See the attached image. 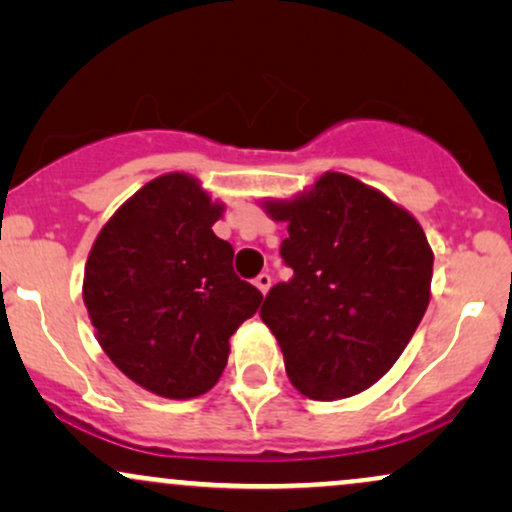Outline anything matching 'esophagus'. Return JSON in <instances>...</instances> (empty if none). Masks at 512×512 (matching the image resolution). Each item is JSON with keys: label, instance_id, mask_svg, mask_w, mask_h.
Here are the masks:
<instances>
[{"label": "esophagus", "instance_id": "obj_1", "mask_svg": "<svg viewBox=\"0 0 512 512\" xmlns=\"http://www.w3.org/2000/svg\"><path fill=\"white\" fill-rule=\"evenodd\" d=\"M255 286H257V289H260L262 293H267L269 286H272V276H269L267 272H262V274L255 279Z\"/></svg>", "mask_w": 512, "mask_h": 512}]
</instances>
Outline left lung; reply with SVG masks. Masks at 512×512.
I'll use <instances>...</instances> for the list:
<instances>
[{
    "instance_id": "1",
    "label": "left lung",
    "mask_w": 512,
    "mask_h": 512,
    "mask_svg": "<svg viewBox=\"0 0 512 512\" xmlns=\"http://www.w3.org/2000/svg\"><path fill=\"white\" fill-rule=\"evenodd\" d=\"M286 221L289 281L260 310L286 375L310 399L368 390L395 366L431 301L433 250L419 221L375 187L325 173L293 199H264Z\"/></svg>"
}]
</instances>
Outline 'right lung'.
Instances as JSON below:
<instances>
[{"label":"right lung","instance_id":"obj_1","mask_svg":"<svg viewBox=\"0 0 512 512\" xmlns=\"http://www.w3.org/2000/svg\"><path fill=\"white\" fill-rule=\"evenodd\" d=\"M223 204L197 178L166 173L110 216L86 260L84 303L110 361L144 390L192 399L219 383L231 334L262 293L233 272L211 231Z\"/></svg>","mask_w":512,"mask_h":512}]
</instances>
